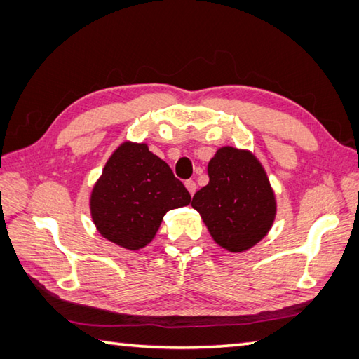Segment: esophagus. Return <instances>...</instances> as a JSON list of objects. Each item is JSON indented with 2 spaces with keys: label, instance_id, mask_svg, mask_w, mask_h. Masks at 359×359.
<instances>
[{
  "label": "esophagus",
  "instance_id": "esophagus-1",
  "mask_svg": "<svg viewBox=\"0 0 359 359\" xmlns=\"http://www.w3.org/2000/svg\"><path fill=\"white\" fill-rule=\"evenodd\" d=\"M185 187H187V189H188L189 194H191V196L196 193L197 185H196L194 180H187V182H185Z\"/></svg>",
  "mask_w": 359,
  "mask_h": 359
}]
</instances>
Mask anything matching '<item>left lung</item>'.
I'll return each mask as SVG.
<instances>
[{
    "label": "left lung",
    "mask_w": 359,
    "mask_h": 359,
    "mask_svg": "<svg viewBox=\"0 0 359 359\" xmlns=\"http://www.w3.org/2000/svg\"><path fill=\"white\" fill-rule=\"evenodd\" d=\"M208 185L193 197L205 225L220 247L245 251L269 233L276 201L262 165L248 151L220 148L208 163Z\"/></svg>",
    "instance_id": "obj_1"
}]
</instances>
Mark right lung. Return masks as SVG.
Returning a JSON list of instances; mask_svg holds the SVG:
<instances>
[{"instance_id": "right-lung-1", "label": "right lung", "mask_w": 359, "mask_h": 359, "mask_svg": "<svg viewBox=\"0 0 359 359\" xmlns=\"http://www.w3.org/2000/svg\"><path fill=\"white\" fill-rule=\"evenodd\" d=\"M191 202L171 168L144 143H123L106 163L90 196V215L103 238L139 250L154 238L170 210Z\"/></svg>"}]
</instances>
